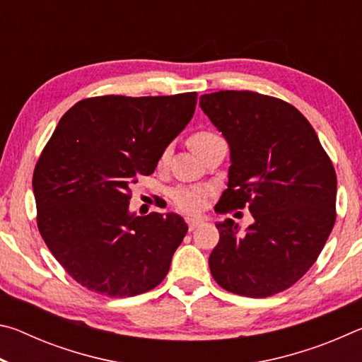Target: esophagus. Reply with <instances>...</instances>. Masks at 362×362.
Here are the masks:
<instances>
[{"instance_id": "obj_1", "label": "esophagus", "mask_w": 362, "mask_h": 362, "mask_svg": "<svg viewBox=\"0 0 362 362\" xmlns=\"http://www.w3.org/2000/svg\"><path fill=\"white\" fill-rule=\"evenodd\" d=\"M203 223V220L201 218H194V217H187V225H188V230L193 231L196 226H199Z\"/></svg>"}]
</instances>
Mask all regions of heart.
<instances>
[{"label":"heart","instance_id":"obj_1","mask_svg":"<svg viewBox=\"0 0 362 362\" xmlns=\"http://www.w3.org/2000/svg\"><path fill=\"white\" fill-rule=\"evenodd\" d=\"M218 139H222V137H220L218 134L214 131H198V132H194L192 137H189V146H192L193 151L199 156L201 153L204 151L206 146H209L211 144L217 142ZM169 155H170V148L169 146H164V148L159 151L158 159H156L158 168L166 166ZM206 196H207V189L201 188V187L182 185V187L174 188L173 192H170V199H173L174 206L177 207V209H180L183 212L199 211L204 204Z\"/></svg>","mask_w":362,"mask_h":362}]
</instances>
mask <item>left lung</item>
Wrapping results in <instances>:
<instances>
[{
	"label": "left lung",
	"mask_w": 362,
	"mask_h": 362,
	"mask_svg": "<svg viewBox=\"0 0 362 362\" xmlns=\"http://www.w3.org/2000/svg\"><path fill=\"white\" fill-rule=\"evenodd\" d=\"M199 105L230 145L228 188L216 211L249 207L240 233L217 223L209 268L238 296L263 298L289 289L313 267L335 223L337 175L313 126L298 110L252 90L201 95Z\"/></svg>",
	"instance_id": "8db88e82"
}]
</instances>
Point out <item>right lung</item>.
Here are the masks:
<instances>
[{
  "label": "right lung",
  "instance_id": "right-lung-1",
  "mask_svg": "<svg viewBox=\"0 0 362 362\" xmlns=\"http://www.w3.org/2000/svg\"><path fill=\"white\" fill-rule=\"evenodd\" d=\"M198 94L99 95L75 103L33 173L36 223L65 272L86 289L134 297L166 278L188 226L177 214L129 212L131 185L156 168Z\"/></svg>",
  "mask_w": 362,
  "mask_h": 362
}]
</instances>
